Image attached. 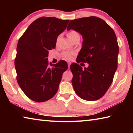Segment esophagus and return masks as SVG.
Here are the masks:
<instances>
[{"label": "esophagus", "instance_id": "esophagus-1", "mask_svg": "<svg viewBox=\"0 0 133 133\" xmlns=\"http://www.w3.org/2000/svg\"><path fill=\"white\" fill-rule=\"evenodd\" d=\"M67 64H68V67H70V66L71 63H70V62H68V63H67Z\"/></svg>", "mask_w": 133, "mask_h": 133}]
</instances>
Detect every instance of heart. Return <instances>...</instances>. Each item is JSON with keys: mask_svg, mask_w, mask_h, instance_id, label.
<instances>
[{"mask_svg": "<svg viewBox=\"0 0 133 133\" xmlns=\"http://www.w3.org/2000/svg\"><path fill=\"white\" fill-rule=\"evenodd\" d=\"M77 35H78V33L76 31L71 30L67 33V36L71 40L73 39V38ZM74 54L75 53L73 52H71V51H64V52L63 53V57L65 59L71 60L73 58Z\"/></svg>", "mask_w": 133, "mask_h": 133, "instance_id": "obj_1", "label": "heart"}]
</instances>
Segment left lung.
<instances>
[{
  "label": "left lung",
  "instance_id": "8db88e82",
  "mask_svg": "<svg viewBox=\"0 0 133 133\" xmlns=\"http://www.w3.org/2000/svg\"><path fill=\"white\" fill-rule=\"evenodd\" d=\"M70 29L83 39L76 61L89 63L84 69L75 63L70 65L73 89L83 100H97L106 93L117 68L119 48L116 34L106 22L95 16L70 21L67 30Z\"/></svg>",
  "mask_w": 133,
  "mask_h": 133
}]
</instances>
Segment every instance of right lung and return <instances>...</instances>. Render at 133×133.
I'll list each match as a JSON object with an SVG mask.
<instances>
[{
	"mask_svg": "<svg viewBox=\"0 0 133 133\" xmlns=\"http://www.w3.org/2000/svg\"><path fill=\"white\" fill-rule=\"evenodd\" d=\"M69 21L55 17H40L30 24L19 40L15 60L17 82L31 100L46 102L57 93L68 65L64 60L49 63L48 57Z\"/></svg>",
	"mask_w": 133,
	"mask_h": 133,
	"instance_id": "add662e5",
	"label": "right lung"
}]
</instances>
